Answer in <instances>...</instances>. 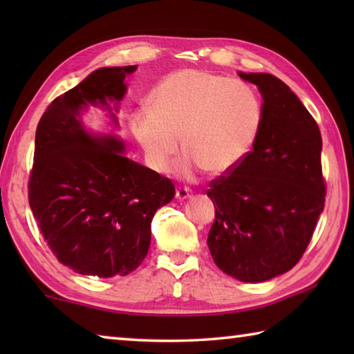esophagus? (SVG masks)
<instances>
[{
	"instance_id": "34e87169",
	"label": "esophagus",
	"mask_w": 354,
	"mask_h": 354,
	"mask_svg": "<svg viewBox=\"0 0 354 354\" xmlns=\"http://www.w3.org/2000/svg\"><path fill=\"white\" fill-rule=\"evenodd\" d=\"M190 194H192V192H190L189 187H178V189H176V198H178V200L189 198Z\"/></svg>"
}]
</instances>
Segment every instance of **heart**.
Listing matches in <instances>:
<instances>
[{"label":"heart","mask_w":354,"mask_h":354,"mask_svg":"<svg viewBox=\"0 0 354 354\" xmlns=\"http://www.w3.org/2000/svg\"><path fill=\"white\" fill-rule=\"evenodd\" d=\"M261 103L248 84L203 70L175 71L154 88L149 109L131 117V129L154 170L162 171L179 149L176 170L221 175L241 162L261 127Z\"/></svg>","instance_id":"obj_1"}]
</instances>
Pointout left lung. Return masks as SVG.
<instances>
[{
    "label": "left lung",
    "instance_id": "1",
    "mask_svg": "<svg viewBox=\"0 0 354 354\" xmlns=\"http://www.w3.org/2000/svg\"><path fill=\"white\" fill-rule=\"evenodd\" d=\"M262 93L253 149L209 183L215 206L207 247L220 270L262 283L301 259L325 207L319 124L289 86L270 73H239Z\"/></svg>",
    "mask_w": 354,
    "mask_h": 354
}]
</instances>
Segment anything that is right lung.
Returning a JSON list of instances; mask_svg holds the SVG:
<instances>
[{
    "mask_svg": "<svg viewBox=\"0 0 354 354\" xmlns=\"http://www.w3.org/2000/svg\"><path fill=\"white\" fill-rule=\"evenodd\" d=\"M136 68L93 71L51 101L35 131L29 206L53 254L81 274L134 272L148 253L156 211L176 194L169 178L128 159L115 137H93L81 124L82 107L109 109L107 101L123 98Z\"/></svg>",
    "mask_w": 354,
    "mask_h": 354,
    "instance_id": "obj_1",
    "label": "right lung"
}]
</instances>
